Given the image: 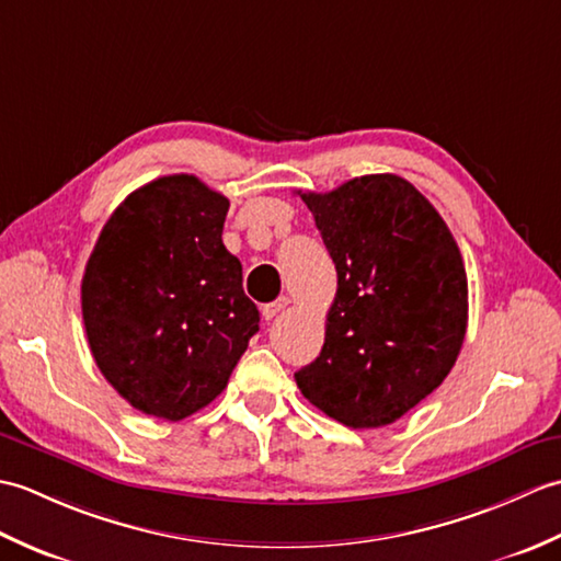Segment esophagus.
Wrapping results in <instances>:
<instances>
[{"label":"esophagus","instance_id":"34e87169","mask_svg":"<svg viewBox=\"0 0 561 561\" xmlns=\"http://www.w3.org/2000/svg\"><path fill=\"white\" fill-rule=\"evenodd\" d=\"M287 306H289V299H284V296H282V299H277V301L265 304V306H262V318H265V320H272L274 316H279Z\"/></svg>","mask_w":561,"mask_h":561}]
</instances>
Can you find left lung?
Here are the masks:
<instances>
[{"instance_id": "obj_1", "label": "left lung", "mask_w": 561, "mask_h": 561, "mask_svg": "<svg viewBox=\"0 0 561 561\" xmlns=\"http://www.w3.org/2000/svg\"><path fill=\"white\" fill-rule=\"evenodd\" d=\"M299 195L335 262L337 294L323 350L296 386L344 426L398 422L444 383L462 347L468 277L456 238L392 173Z\"/></svg>"}]
</instances>
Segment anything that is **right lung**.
Here are the masks:
<instances>
[{"label":"right lung","instance_id":"right-lung-1","mask_svg":"<svg viewBox=\"0 0 561 561\" xmlns=\"http://www.w3.org/2000/svg\"><path fill=\"white\" fill-rule=\"evenodd\" d=\"M229 199L163 175L105 221L81 279V316L105 380L135 410L181 422L229 383L257 306L221 241Z\"/></svg>","mask_w":561,"mask_h":561}]
</instances>
